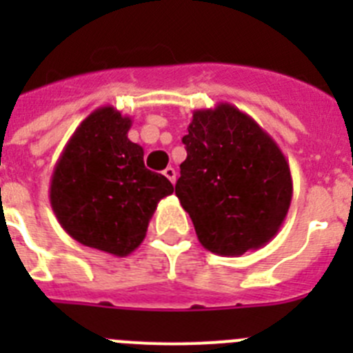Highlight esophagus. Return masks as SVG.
<instances>
[{
	"instance_id": "1",
	"label": "esophagus",
	"mask_w": 353,
	"mask_h": 353,
	"mask_svg": "<svg viewBox=\"0 0 353 353\" xmlns=\"http://www.w3.org/2000/svg\"><path fill=\"white\" fill-rule=\"evenodd\" d=\"M162 173H164V176H166V179L170 180L171 183L176 182V171H174L173 168H171V166H170V168H166V170L162 171Z\"/></svg>"
}]
</instances>
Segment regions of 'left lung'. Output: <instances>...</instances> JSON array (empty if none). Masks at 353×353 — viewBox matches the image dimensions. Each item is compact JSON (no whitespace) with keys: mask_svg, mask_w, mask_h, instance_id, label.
Returning <instances> with one entry per match:
<instances>
[{"mask_svg":"<svg viewBox=\"0 0 353 353\" xmlns=\"http://www.w3.org/2000/svg\"><path fill=\"white\" fill-rule=\"evenodd\" d=\"M182 141L187 159L174 194L199 244L219 256H240L269 244L293 194L288 161L277 143L228 102L196 109Z\"/></svg>","mask_w":353,"mask_h":353,"instance_id":"left-lung-1","label":"left lung"}]
</instances>
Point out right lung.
Here are the masks:
<instances>
[{"label":"right lung","mask_w":353,"mask_h":353,"mask_svg":"<svg viewBox=\"0 0 353 353\" xmlns=\"http://www.w3.org/2000/svg\"><path fill=\"white\" fill-rule=\"evenodd\" d=\"M132 120L113 105L84 118L56 162L49 201L65 232L86 248L129 256L173 185L145 168L141 146L129 134Z\"/></svg>","instance_id":"obj_1"}]
</instances>
